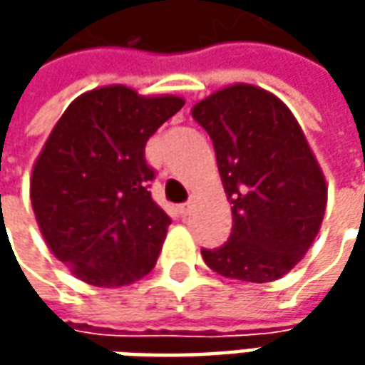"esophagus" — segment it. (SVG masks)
I'll use <instances>...</instances> for the list:
<instances>
[{
    "label": "esophagus",
    "mask_w": 365,
    "mask_h": 365,
    "mask_svg": "<svg viewBox=\"0 0 365 365\" xmlns=\"http://www.w3.org/2000/svg\"><path fill=\"white\" fill-rule=\"evenodd\" d=\"M190 209H192V203H182L180 205V215H189L190 213Z\"/></svg>",
    "instance_id": "obj_1"
}]
</instances>
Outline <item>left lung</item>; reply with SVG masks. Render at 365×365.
Instances as JSON below:
<instances>
[{
    "label": "left lung",
    "mask_w": 365,
    "mask_h": 365,
    "mask_svg": "<svg viewBox=\"0 0 365 365\" xmlns=\"http://www.w3.org/2000/svg\"><path fill=\"white\" fill-rule=\"evenodd\" d=\"M192 118L213 140L233 217L230 240L201 250L205 264L244 282L278 280L315 242L327 205L299 121L276 95L245 83L205 97Z\"/></svg>",
    "instance_id": "obj_1"
}]
</instances>
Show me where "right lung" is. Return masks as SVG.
Wrapping results in <instances>:
<instances>
[{
    "instance_id": "1",
    "label": "right lung",
    "mask_w": 365,
    "mask_h": 365,
    "mask_svg": "<svg viewBox=\"0 0 365 365\" xmlns=\"http://www.w3.org/2000/svg\"><path fill=\"white\" fill-rule=\"evenodd\" d=\"M182 106L109 85L77 97L50 132L32 170V209L50 252L83 282L123 287L156 266L170 217L148 190L144 150Z\"/></svg>"
}]
</instances>
